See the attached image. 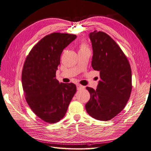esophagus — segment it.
Returning <instances> with one entry per match:
<instances>
[{"instance_id":"obj_1","label":"esophagus","mask_w":151,"mask_h":151,"mask_svg":"<svg viewBox=\"0 0 151 151\" xmlns=\"http://www.w3.org/2000/svg\"><path fill=\"white\" fill-rule=\"evenodd\" d=\"M85 88V87L82 86V85H80V84H77V90H82V89H84Z\"/></svg>"}]
</instances>
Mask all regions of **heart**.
Returning a JSON list of instances; mask_svg holds the SVG:
<instances>
[{"label": "heart", "mask_w": 151, "mask_h": 151, "mask_svg": "<svg viewBox=\"0 0 151 151\" xmlns=\"http://www.w3.org/2000/svg\"><path fill=\"white\" fill-rule=\"evenodd\" d=\"M88 50V47H87L86 45L84 43H82L80 45V50L79 51H81V50Z\"/></svg>", "instance_id": "1"}]
</instances>
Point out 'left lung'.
Segmentation results:
<instances>
[{
	"label": "left lung",
	"instance_id": "obj_1",
	"mask_svg": "<svg viewBox=\"0 0 151 151\" xmlns=\"http://www.w3.org/2000/svg\"><path fill=\"white\" fill-rule=\"evenodd\" d=\"M89 37L93 48L91 65L99 71L100 80L96 89L86 87L91 98L85 107L91 116L107 121L120 113L129 101L131 68L121 48L106 33L94 31Z\"/></svg>",
	"mask_w": 151,
	"mask_h": 151
}]
</instances>
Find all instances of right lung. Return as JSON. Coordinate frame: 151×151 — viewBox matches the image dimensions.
<instances>
[{"mask_svg":"<svg viewBox=\"0 0 151 151\" xmlns=\"http://www.w3.org/2000/svg\"><path fill=\"white\" fill-rule=\"evenodd\" d=\"M76 35L53 33L31 49L22 72V86L31 109L43 121L57 123L64 117L76 92L73 83H59L55 74L63 49Z\"/></svg>","mask_w":151,"mask_h":151,"instance_id":"obj_1","label":"right lung"}]
</instances>
